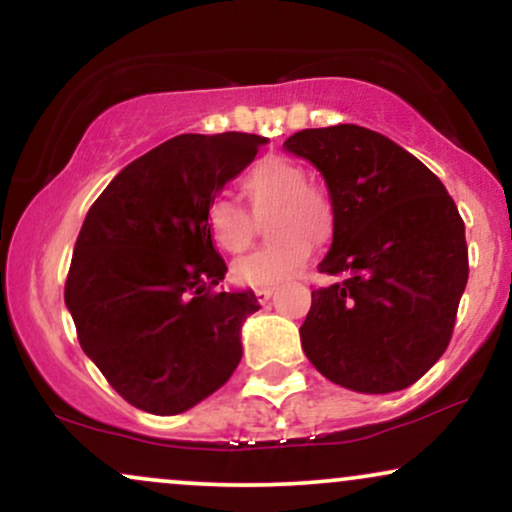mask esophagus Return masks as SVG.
<instances>
[{
  "label": "esophagus",
  "instance_id": "obj_1",
  "mask_svg": "<svg viewBox=\"0 0 512 512\" xmlns=\"http://www.w3.org/2000/svg\"><path fill=\"white\" fill-rule=\"evenodd\" d=\"M274 286H272V289H257L255 291V296H257V301H260V303H267L269 301V298H272L274 296Z\"/></svg>",
  "mask_w": 512,
  "mask_h": 512
}]
</instances>
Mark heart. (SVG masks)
<instances>
[{
    "label": "heart",
    "mask_w": 512,
    "mask_h": 512,
    "mask_svg": "<svg viewBox=\"0 0 512 512\" xmlns=\"http://www.w3.org/2000/svg\"><path fill=\"white\" fill-rule=\"evenodd\" d=\"M240 190L255 216L267 219L274 240L233 264V279L252 289H272L289 281L308 264L313 243L325 245L334 236V204L320 187L308 185V173L284 156H264L240 178ZM209 236L221 250L243 252L255 238L250 211L226 197L211 199L207 214Z\"/></svg>",
    "instance_id": "obj_1"
}]
</instances>
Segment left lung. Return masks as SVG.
<instances>
[{
  "label": "left lung",
  "mask_w": 512,
  "mask_h": 512,
  "mask_svg": "<svg viewBox=\"0 0 512 512\" xmlns=\"http://www.w3.org/2000/svg\"><path fill=\"white\" fill-rule=\"evenodd\" d=\"M320 170L334 204L332 248L301 344L332 383L368 395L414 385L448 349L467 286L464 221L445 185L402 146L358 125L284 142Z\"/></svg>",
  "instance_id": "1"
}]
</instances>
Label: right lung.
I'll list each match as a JSON object with an SVG mask.
<instances>
[{
    "label": "right lung",
    "mask_w": 512,
    "mask_h": 512,
    "mask_svg": "<svg viewBox=\"0 0 512 512\" xmlns=\"http://www.w3.org/2000/svg\"><path fill=\"white\" fill-rule=\"evenodd\" d=\"M267 139L180 134L129 163L88 209L64 284L84 354L132 407L182 414L243 356L252 291H216L226 262L207 207Z\"/></svg>",
    "instance_id": "add662e5"
}]
</instances>
